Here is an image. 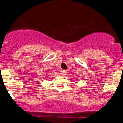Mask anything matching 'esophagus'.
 <instances>
[{
	"instance_id": "obj_1",
	"label": "esophagus",
	"mask_w": 123,
	"mask_h": 123,
	"mask_svg": "<svg viewBox=\"0 0 123 123\" xmlns=\"http://www.w3.org/2000/svg\"><path fill=\"white\" fill-rule=\"evenodd\" d=\"M66 74V70H62V71L61 72V75L62 76H64Z\"/></svg>"
}]
</instances>
